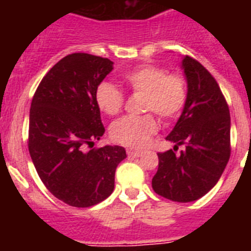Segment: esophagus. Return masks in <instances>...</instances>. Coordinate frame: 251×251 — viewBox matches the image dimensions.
Segmentation results:
<instances>
[{
    "instance_id": "34e87169",
    "label": "esophagus",
    "mask_w": 251,
    "mask_h": 251,
    "mask_svg": "<svg viewBox=\"0 0 251 251\" xmlns=\"http://www.w3.org/2000/svg\"><path fill=\"white\" fill-rule=\"evenodd\" d=\"M128 156L132 157V158H137V157H141L143 154V152H139V151H134V150H128L127 151Z\"/></svg>"
}]
</instances>
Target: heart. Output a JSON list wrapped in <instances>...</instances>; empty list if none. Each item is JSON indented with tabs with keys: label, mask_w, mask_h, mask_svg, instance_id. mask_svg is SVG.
Listing matches in <instances>:
<instances>
[{
	"label": "heart",
	"mask_w": 251,
	"mask_h": 251,
	"mask_svg": "<svg viewBox=\"0 0 251 251\" xmlns=\"http://www.w3.org/2000/svg\"><path fill=\"white\" fill-rule=\"evenodd\" d=\"M123 81L132 92L143 94V110L156 112L161 118H175L185 106L187 90L183 77L167 74L161 66L143 65L133 69L124 74ZM95 103L105 114H118L124 103L123 93L109 81H103L95 89ZM157 129L158 124L152 114L127 115L112 124L110 136L123 146L142 148L150 143Z\"/></svg>",
	"instance_id": "obj_1"
}]
</instances>
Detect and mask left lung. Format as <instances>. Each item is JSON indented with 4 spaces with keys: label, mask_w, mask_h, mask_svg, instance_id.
I'll return each mask as SVG.
<instances>
[{
    "label": "left lung",
    "mask_w": 251,
    "mask_h": 251,
    "mask_svg": "<svg viewBox=\"0 0 251 251\" xmlns=\"http://www.w3.org/2000/svg\"><path fill=\"white\" fill-rule=\"evenodd\" d=\"M187 83L182 113L166 139L172 150L158 153V170L152 187L159 196L176 202H192L217 183L230 158V112L212 75L199 61L182 56Z\"/></svg>",
    "instance_id": "1"
}]
</instances>
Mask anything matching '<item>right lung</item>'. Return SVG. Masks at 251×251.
<instances>
[{
	"label": "right lung",
	"instance_id": "obj_1",
	"mask_svg": "<svg viewBox=\"0 0 251 251\" xmlns=\"http://www.w3.org/2000/svg\"><path fill=\"white\" fill-rule=\"evenodd\" d=\"M113 64L84 52L68 55L44 76L31 103L32 163L49 191L74 207H89L109 197L117 166L127 157L121 146L85 151L105 132L95 89Z\"/></svg>",
	"mask_w": 251,
	"mask_h": 251
}]
</instances>
